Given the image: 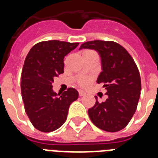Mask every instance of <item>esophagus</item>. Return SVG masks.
Here are the masks:
<instances>
[{
    "label": "esophagus",
    "instance_id": "34e87169",
    "mask_svg": "<svg viewBox=\"0 0 158 158\" xmlns=\"http://www.w3.org/2000/svg\"><path fill=\"white\" fill-rule=\"evenodd\" d=\"M78 93H79V96H83L86 94L85 92L83 91V90H78Z\"/></svg>",
    "mask_w": 158,
    "mask_h": 158
}]
</instances>
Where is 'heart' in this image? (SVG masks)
<instances>
[{"label": "heart", "mask_w": 158, "mask_h": 158, "mask_svg": "<svg viewBox=\"0 0 158 158\" xmlns=\"http://www.w3.org/2000/svg\"><path fill=\"white\" fill-rule=\"evenodd\" d=\"M89 81H90V79H89V78H83V79H81V80L80 81V84L81 85L85 86L89 83Z\"/></svg>", "instance_id": "b5f03b06"}]
</instances>
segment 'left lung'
Instances as JSON below:
<instances>
[{"label": "left lung", "instance_id": "obj_1", "mask_svg": "<svg viewBox=\"0 0 158 158\" xmlns=\"http://www.w3.org/2000/svg\"><path fill=\"white\" fill-rule=\"evenodd\" d=\"M97 51L102 72L96 82L104 84L107 99L89 108V118L103 131L116 132L129 123L136 111L141 91V77L135 61L127 50L112 41L94 40L83 43L80 49Z\"/></svg>", "mask_w": 158, "mask_h": 158}]
</instances>
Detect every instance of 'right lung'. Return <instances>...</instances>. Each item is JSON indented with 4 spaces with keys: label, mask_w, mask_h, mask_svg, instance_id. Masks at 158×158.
<instances>
[{
    "label": "right lung",
    "mask_w": 158,
    "mask_h": 158,
    "mask_svg": "<svg viewBox=\"0 0 158 158\" xmlns=\"http://www.w3.org/2000/svg\"><path fill=\"white\" fill-rule=\"evenodd\" d=\"M79 45L49 40L32 47L25 58L21 74V93L32 125L42 132H51L65 122L69 107L78 92L69 88L62 95L53 91L54 77L64 73V58Z\"/></svg>",
    "instance_id": "add662e5"
}]
</instances>
